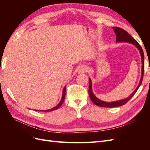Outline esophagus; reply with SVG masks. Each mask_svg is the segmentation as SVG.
Masks as SVG:
<instances>
[{
    "mask_svg": "<svg viewBox=\"0 0 150 150\" xmlns=\"http://www.w3.org/2000/svg\"><path fill=\"white\" fill-rule=\"evenodd\" d=\"M88 67L85 66V65H81L80 66L78 69V72L80 74H83V73H85L88 71Z\"/></svg>",
    "mask_w": 150,
    "mask_h": 150,
    "instance_id": "34e87169",
    "label": "esophagus"
}]
</instances>
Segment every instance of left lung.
<instances>
[{
	"label": "left lung",
	"mask_w": 150,
	"mask_h": 150,
	"mask_svg": "<svg viewBox=\"0 0 150 150\" xmlns=\"http://www.w3.org/2000/svg\"><path fill=\"white\" fill-rule=\"evenodd\" d=\"M113 30L115 31V33L116 35V42H127L129 44H132L135 47H137L138 49L139 50L141 57H142V76H141V79L139 81V84L138 85L137 88L135 89L134 91L130 94L129 96L125 99H121V100L118 101H115L112 102H106V101H103L101 99H98L95 95L94 94L93 90H92V81L91 78H89V95L91 98V101L96 104L97 106L104 107V108H114V107H117V106H121L124 105L128 102L130 99H131L136 92L137 91V90L139 88L142 83V81L143 78V74H144V53L143 51V49L142 47L140 46V45L138 43V42L132 36H131L125 30L119 28H116V27H113L112 28Z\"/></svg>",
	"instance_id": "left-lung-1"
}]
</instances>
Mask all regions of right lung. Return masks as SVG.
Masks as SVG:
<instances>
[{
  "label": "right lung",
  "mask_w": 150,
  "mask_h": 150,
  "mask_svg": "<svg viewBox=\"0 0 150 150\" xmlns=\"http://www.w3.org/2000/svg\"><path fill=\"white\" fill-rule=\"evenodd\" d=\"M66 86H65V87L64 88V89H63V91H62V98H61V99L60 102L58 103V104H57V105L51 109H49V110H35V111H45V112H49V111H54V110H57V109L59 108L62 104L63 103V102H64V98H65V95H66Z\"/></svg>",
  "instance_id": "add662e5"
}]
</instances>
